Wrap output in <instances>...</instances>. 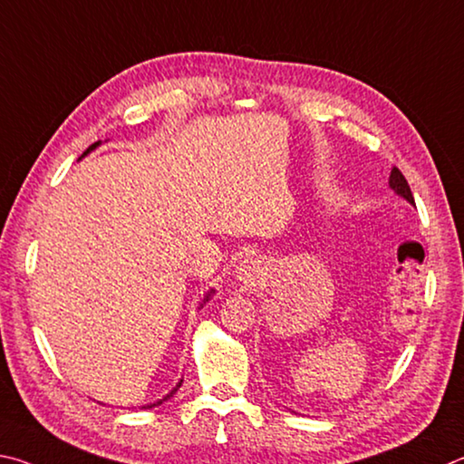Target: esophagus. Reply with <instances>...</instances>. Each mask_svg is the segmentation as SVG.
Wrapping results in <instances>:
<instances>
[{
    "instance_id": "esophagus-1",
    "label": "esophagus",
    "mask_w": 464,
    "mask_h": 464,
    "mask_svg": "<svg viewBox=\"0 0 464 464\" xmlns=\"http://www.w3.org/2000/svg\"><path fill=\"white\" fill-rule=\"evenodd\" d=\"M263 277H265V269H263V263L258 261V258L248 256V258H245V261L238 265L237 279L240 283H245V285L255 287L256 283L263 281Z\"/></svg>"
}]
</instances>
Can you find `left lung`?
I'll return each instance as SVG.
<instances>
[{
    "label": "left lung",
    "instance_id": "1",
    "mask_svg": "<svg viewBox=\"0 0 464 464\" xmlns=\"http://www.w3.org/2000/svg\"><path fill=\"white\" fill-rule=\"evenodd\" d=\"M389 187L395 191V195H400V198H403L405 201L413 206V195H411L410 185H408V181H405V177L401 175V170L397 167H393L392 175H389Z\"/></svg>",
    "mask_w": 464,
    "mask_h": 464
}]
</instances>
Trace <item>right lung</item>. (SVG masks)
<instances>
[{"label":"right lung","mask_w":464,"mask_h":464,"mask_svg":"<svg viewBox=\"0 0 464 464\" xmlns=\"http://www.w3.org/2000/svg\"><path fill=\"white\" fill-rule=\"evenodd\" d=\"M100 144H102V142H100V140H97L95 144H92V146H89V149H87V150H85L83 154H81V157H79V160H81V159H83V157H87V154H89V152H92V150H95V149H97V146H100ZM214 294H216V289H209V291H208V294H206V295H203V302H201V305H199V307H203V304H208V302H209V299H211V295H214ZM181 383H183V379H181V381H179V383H177V385L173 387V392H169V393H167L165 397H162V400H159V401H154V403H149V405H144V410L157 408V405H160L162 401H167V400H170V397H173V395L177 393V389H179V387H181Z\"/></svg>","instance_id":"right-lung-1"}]
</instances>
